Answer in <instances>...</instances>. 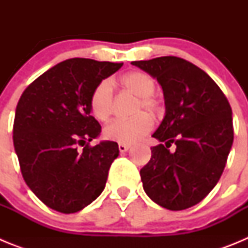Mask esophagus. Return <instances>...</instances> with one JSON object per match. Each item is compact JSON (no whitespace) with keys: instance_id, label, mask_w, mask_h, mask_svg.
I'll list each match as a JSON object with an SVG mask.
<instances>
[{"instance_id":"esophagus-1","label":"esophagus","mask_w":248,"mask_h":248,"mask_svg":"<svg viewBox=\"0 0 248 248\" xmlns=\"http://www.w3.org/2000/svg\"><path fill=\"white\" fill-rule=\"evenodd\" d=\"M130 149V145L129 144H119V151L120 153H125Z\"/></svg>"}]
</instances>
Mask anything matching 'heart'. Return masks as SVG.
Wrapping results in <instances>:
<instances>
[{"label": "heart", "mask_w": 248, "mask_h": 248, "mask_svg": "<svg viewBox=\"0 0 248 248\" xmlns=\"http://www.w3.org/2000/svg\"><path fill=\"white\" fill-rule=\"evenodd\" d=\"M120 85L138 97L134 113L145 110L156 114L160 110V100L154 95L156 82L145 72L134 71L124 74L119 79ZM113 89L108 80H103L94 88L91 97V110L99 122H107L113 114ZM153 128V122L144 113L130 119H117L104 129V137L119 144H133L145 137Z\"/></svg>", "instance_id": "b5f03b06"}]
</instances>
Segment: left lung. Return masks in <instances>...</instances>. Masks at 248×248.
<instances>
[{"label": "left lung", "instance_id": "left-lung-1", "mask_svg": "<svg viewBox=\"0 0 248 248\" xmlns=\"http://www.w3.org/2000/svg\"><path fill=\"white\" fill-rule=\"evenodd\" d=\"M131 64L159 82L165 99V117L153 134L160 144L140 170L144 191L168 210L189 209L209 195L226 165L233 143L230 103L209 74L183 58Z\"/></svg>", "mask_w": 248, "mask_h": 248}]
</instances>
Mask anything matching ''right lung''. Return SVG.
Here are the masks:
<instances>
[{"mask_svg": "<svg viewBox=\"0 0 248 248\" xmlns=\"http://www.w3.org/2000/svg\"><path fill=\"white\" fill-rule=\"evenodd\" d=\"M122 65L67 59L39 76L19 98L13 145L26 184L50 209L80 211L104 190L119 148L114 141L89 145L102 131L91 115V97Z\"/></svg>", "mask_w": 248, "mask_h": 248, "instance_id": "obj_1", "label": "right lung"}]
</instances>
